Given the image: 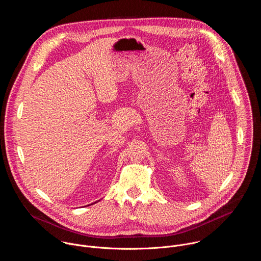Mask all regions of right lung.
Segmentation results:
<instances>
[{"label":"right lung","mask_w":261,"mask_h":261,"mask_svg":"<svg viewBox=\"0 0 261 261\" xmlns=\"http://www.w3.org/2000/svg\"><path fill=\"white\" fill-rule=\"evenodd\" d=\"M99 201V200H98ZM91 204H93V203H91ZM91 204H89V205H91Z\"/></svg>","instance_id":"1"}]
</instances>
